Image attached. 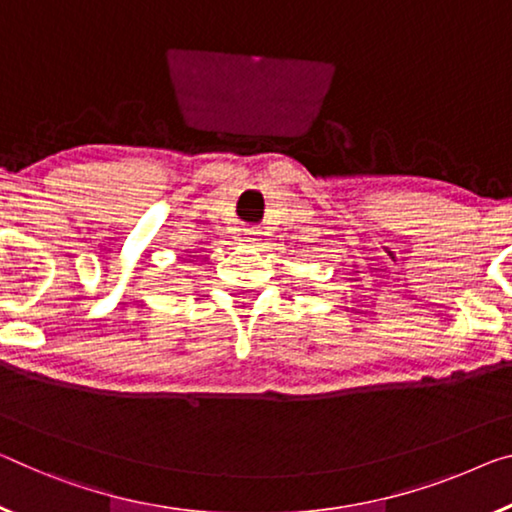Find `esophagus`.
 <instances>
[{
	"instance_id": "obj_1",
	"label": "esophagus",
	"mask_w": 512,
	"mask_h": 512,
	"mask_svg": "<svg viewBox=\"0 0 512 512\" xmlns=\"http://www.w3.org/2000/svg\"><path fill=\"white\" fill-rule=\"evenodd\" d=\"M258 235H261V231L258 229H242V242H247V245H256L258 242Z\"/></svg>"
}]
</instances>
